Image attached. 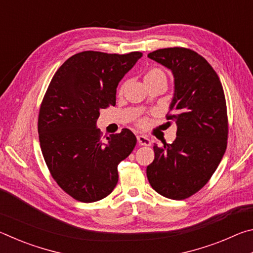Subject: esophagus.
<instances>
[{
    "label": "esophagus",
    "instance_id": "esophagus-1",
    "mask_svg": "<svg viewBox=\"0 0 253 253\" xmlns=\"http://www.w3.org/2000/svg\"><path fill=\"white\" fill-rule=\"evenodd\" d=\"M137 142H138L139 145H142V146H151L152 145L149 138H147L146 136H143V135L137 136Z\"/></svg>",
    "mask_w": 253,
    "mask_h": 253
}]
</instances>
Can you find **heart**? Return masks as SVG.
Wrapping results in <instances>:
<instances>
[{
  "label": "heart",
  "mask_w": 253,
  "mask_h": 253,
  "mask_svg": "<svg viewBox=\"0 0 253 253\" xmlns=\"http://www.w3.org/2000/svg\"><path fill=\"white\" fill-rule=\"evenodd\" d=\"M155 81H168V77H166V74L164 70H162L161 68H149L144 74V83L148 84L151 83H155ZM124 88H125V84L121 85V89H119V93H122L124 91ZM138 124L140 126H145L146 125V118H142L139 119Z\"/></svg>",
  "instance_id": "1"
}]
</instances>
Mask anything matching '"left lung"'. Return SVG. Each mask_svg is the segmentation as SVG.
I'll return each instance as SVG.
<instances>
[{
	"mask_svg": "<svg viewBox=\"0 0 253 253\" xmlns=\"http://www.w3.org/2000/svg\"><path fill=\"white\" fill-rule=\"evenodd\" d=\"M147 57L173 72L174 97L166 118L177 125L172 144L154 145L147 178L158 194L184 200L209 182L225 153L229 124L223 87L212 66L191 49L165 48Z\"/></svg>",
	"mask_w": 253,
	"mask_h": 253,
	"instance_id": "left-lung-1",
	"label": "left lung"
}]
</instances>
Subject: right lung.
Instances as JSON below:
<instances>
[{"instance_id":"add662e5","label":"right lung","mask_w":253,"mask_h":253,"mask_svg":"<svg viewBox=\"0 0 253 253\" xmlns=\"http://www.w3.org/2000/svg\"><path fill=\"white\" fill-rule=\"evenodd\" d=\"M143 53L84 51L55 72L41 102L38 131L42 155L58 185L71 198L91 203L108 196L117 166L136 137L124 128L104 139L96 128L100 109L116 105V88Z\"/></svg>"}]
</instances>
